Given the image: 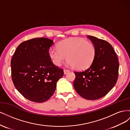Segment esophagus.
Listing matches in <instances>:
<instances>
[{"instance_id":"34e87169","label":"esophagus","mask_w":130,"mask_h":130,"mask_svg":"<svg viewBox=\"0 0 130 130\" xmlns=\"http://www.w3.org/2000/svg\"><path fill=\"white\" fill-rule=\"evenodd\" d=\"M63 71H64V74H67V73L69 72H70V70H68V69H64Z\"/></svg>"}]
</instances>
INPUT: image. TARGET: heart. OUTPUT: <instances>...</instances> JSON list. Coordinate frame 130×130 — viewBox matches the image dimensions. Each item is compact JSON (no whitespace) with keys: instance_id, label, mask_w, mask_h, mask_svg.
I'll list each match as a JSON object with an SVG mask.
<instances>
[{"instance_id":"b5f03b06","label":"heart","mask_w":130,"mask_h":130,"mask_svg":"<svg viewBox=\"0 0 130 130\" xmlns=\"http://www.w3.org/2000/svg\"><path fill=\"white\" fill-rule=\"evenodd\" d=\"M96 55L92 43L81 38H69L61 41L57 48H51L49 55L54 64L60 66L67 56L68 64L77 70H84L92 64Z\"/></svg>"}]
</instances>
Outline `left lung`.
<instances>
[{
    "label": "left lung",
    "mask_w": 130,
    "mask_h": 130,
    "mask_svg": "<svg viewBox=\"0 0 130 130\" xmlns=\"http://www.w3.org/2000/svg\"><path fill=\"white\" fill-rule=\"evenodd\" d=\"M95 46L96 55L92 64L75 74L73 86L76 92L87 100L99 99L105 96L117 83L119 63L112 46L104 40L87 36Z\"/></svg>",
    "instance_id": "obj_1"
}]
</instances>
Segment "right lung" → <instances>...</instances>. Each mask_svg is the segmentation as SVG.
<instances>
[{
    "label": "right lung",
    "mask_w": 130,
    "mask_h": 130,
    "mask_svg": "<svg viewBox=\"0 0 130 130\" xmlns=\"http://www.w3.org/2000/svg\"><path fill=\"white\" fill-rule=\"evenodd\" d=\"M53 44L46 38L31 39L21 43L12 57V80L18 91L29 100H48L63 75V69L55 65L49 55Z\"/></svg>",
    "instance_id": "right-lung-1"
}]
</instances>
